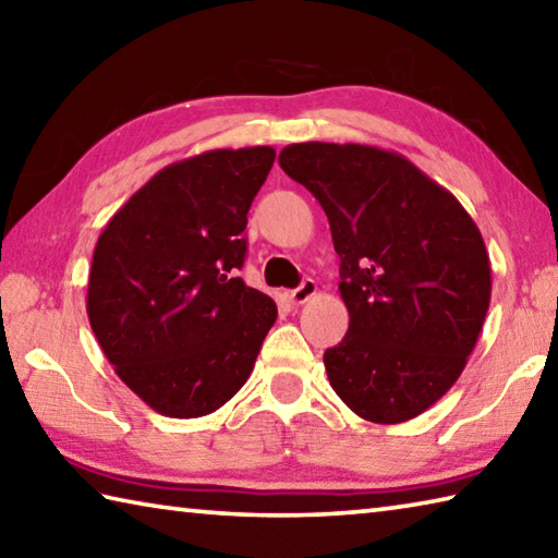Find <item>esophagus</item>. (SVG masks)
<instances>
[{"label":"esophagus","mask_w":558,"mask_h":558,"mask_svg":"<svg viewBox=\"0 0 558 558\" xmlns=\"http://www.w3.org/2000/svg\"><path fill=\"white\" fill-rule=\"evenodd\" d=\"M316 291H318L316 281H314V279H304V281H301V287L287 291V299H289L294 306H301V304H306V301H308L311 296H316Z\"/></svg>","instance_id":"obj_1"}]
</instances>
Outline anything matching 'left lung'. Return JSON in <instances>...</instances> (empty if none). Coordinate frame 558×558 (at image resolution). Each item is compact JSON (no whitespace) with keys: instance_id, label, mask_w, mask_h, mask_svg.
<instances>
[{"instance_id":"1","label":"left lung","mask_w":558,"mask_h":558,"mask_svg":"<svg viewBox=\"0 0 558 558\" xmlns=\"http://www.w3.org/2000/svg\"><path fill=\"white\" fill-rule=\"evenodd\" d=\"M326 210L340 257L345 338L324 365L357 416L402 424L456 385L490 306V257L453 193L402 154L304 142L279 154Z\"/></svg>"}]
</instances>
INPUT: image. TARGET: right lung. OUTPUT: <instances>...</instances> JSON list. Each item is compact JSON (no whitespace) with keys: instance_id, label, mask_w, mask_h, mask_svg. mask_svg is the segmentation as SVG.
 I'll list each match as a JSON object with an SVG mask.
<instances>
[{"instance_id":"obj_1","label":"right lung","mask_w":558,"mask_h":558,"mask_svg":"<svg viewBox=\"0 0 558 558\" xmlns=\"http://www.w3.org/2000/svg\"><path fill=\"white\" fill-rule=\"evenodd\" d=\"M271 146L213 149L151 175L93 252L87 318L117 377L154 412L213 414L247 383L277 304L234 271Z\"/></svg>"}]
</instances>
